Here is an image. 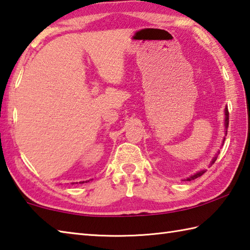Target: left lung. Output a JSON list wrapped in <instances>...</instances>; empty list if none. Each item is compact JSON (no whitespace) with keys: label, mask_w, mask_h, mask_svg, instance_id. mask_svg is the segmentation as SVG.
Here are the masks:
<instances>
[{"label":"left lung","mask_w":250,"mask_h":250,"mask_svg":"<svg viewBox=\"0 0 250 250\" xmlns=\"http://www.w3.org/2000/svg\"><path fill=\"white\" fill-rule=\"evenodd\" d=\"M224 115H225V118H224V126H225V130H224V133H225V135L228 134V128H229V110H228V108L225 107V109H224ZM224 141H225V137H224V139H223V141H222V146H223V144H224ZM220 154V151L217 152L216 154H215V156L212 158V161H211V163H210V166H212L213 164H214V162L216 161V157H217V155H219ZM204 172H206V169H202V170H199V171H197L196 174H193V175H191V176H189V177H187V178L186 179H184L185 181H190V180H193V179H196V178H198V177H200V176H202Z\"/></svg>","instance_id":"left-lung-1"}]
</instances>
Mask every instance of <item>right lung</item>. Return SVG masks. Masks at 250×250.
<instances>
[{
	"instance_id": "right-lung-1",
	"label": "right lung",
	"mask_w": 250,
	"mask_h": 250,
	"mask_svg": "<svg viewBox=\"0 0 250 250\" xmlns=\"http://www.w3.org/2000/svg\"><path fill=\"white\" fill-rule=\"evenodd\" d=\"M87 181H89V180H86V181H80V184H84V183H87ZM72 184H75V183H72ZM76 184H78V183H76Z\"/></svg>"
}]
</instances>
